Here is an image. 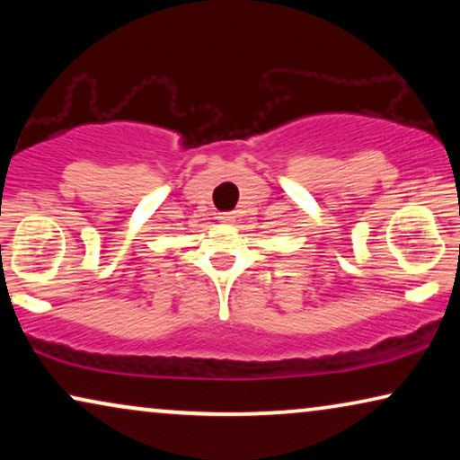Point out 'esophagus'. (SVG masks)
Wrapping results in <instances>:
<instances>
[{
    "instance_id": "34e87169",
    "label": "esophagus",
    "mask_w": 460,
    "mask_h": 460,
    "mask_svg": "<svg viewBox=\"0 0 460 460\" xmlns=\"http://www.w3.org/2000/svg\"><path fill=\"white\" fill-rule=\"evenodd\" d=\"M236 219V216L234 213H219V222H224V224H232Z\"/></svg>"
}]
</instances>
